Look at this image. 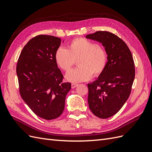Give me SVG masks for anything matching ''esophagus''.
Returning a JSON list of instances; mask_svg holds the SVG:
<instances>
[{"label": "esophagus", "instance_id": "obj_1", "mask_svg": "<svg viewBox=\"0 0 152 152\" xmlns=\"http://www.w3.org/2000/svg\"><path fill=\"white\" fill-rule=\"evenodd\" d=\"M71 86H72V89H74V88H75L76 87L78 86V84H72Z\"/></svg>", "mask_w": 152, "mask_h": 152}]
</instances>
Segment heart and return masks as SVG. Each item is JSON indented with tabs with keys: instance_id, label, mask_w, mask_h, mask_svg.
Instances as JSON below:
<instances>
[{
	"instance_id": "b5f03b06",
	"label": "heart",
	"mask_w": 152,
	"mask_h": 152,
	"mask_svg": "<svg viewBox=\"0 0 152 152\" xmlns=\"http://www.w3.org/2000/svg\"><path fill=\"white\" fill-rule=\"evenodd\" d=\"M55 60L63 70L68 72L77 60L78 68L69 72L66 79L73 83L89 80L102 74L107 65L105 49L93 41L76 38L69 42L67 48L59 47L54 54Z\"/></svg>"
}]
</instances>
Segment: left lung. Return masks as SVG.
I'll list each match as a JSON object with an SVG mask.
<instances>
[{"label":"left lung","mask_w":152,"mask_h":152,"mask_svg":"<svg viewBox=\"0 0 152 152\" xmlns=\"http://www.w3.org/2000/svg\"><path fill=\"white\" fill-rule=\"evenodd\" d=\"M86 38L102 43L108 55L104 71L87 84L91 111L96 117L107 118L121 109L131 94L135 77L134 59L127 44L111 32L98 31Z\"/></svg>","instance_id":"1"}]
</instances>
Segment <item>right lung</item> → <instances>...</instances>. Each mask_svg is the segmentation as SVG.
<instances>
[{
  "label": "right lung",
  "mask_w": 152,
  "mask_h": 152,
  "mask_svg": "<svg viewBox=\"0 0 152 152\" xmlns=\"http://www.w3.org/2000/svg\"><path fill=\"white\" fill-rule=\"evenodd\" d=\"M61 42L51 35L35 37L22 49L16 66L22 99L35 115L48 121L62 114L71 89L70 83L63 82L54 58Z\"/></svg>",
  "instance_id": "add662e5"
}]
</instances>
